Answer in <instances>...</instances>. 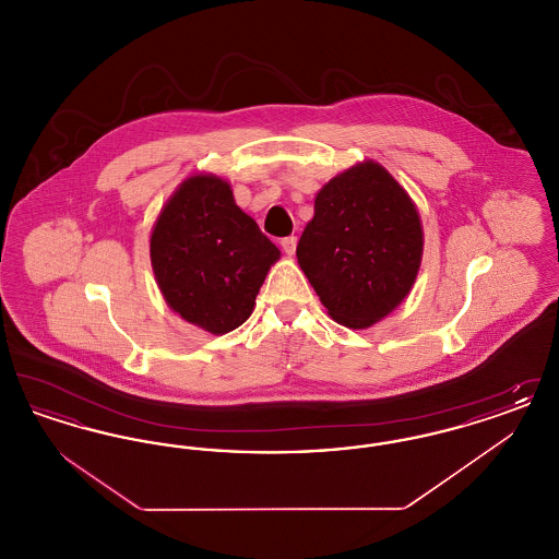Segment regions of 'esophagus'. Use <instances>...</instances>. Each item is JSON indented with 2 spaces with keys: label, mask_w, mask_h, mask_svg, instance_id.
Returning <instances> with one entry per match:
<instances>
[{
  "label": "esophagus",
  "mask_w": 559,
  "mask_h": 559,
  "mask_svg": "<svg viewBox=\"0 0 559 559\" xmlns=\"http://www.w3.org/2000/svg\"><path fill=\"white\" fill-rule=\"evenodd\" d=\"M281 247H283V251L287 255H293L295 247H297V237H285V239L281 240Z\"/></svg>",
  "instance_id": "34e87169"
}]
</instances>
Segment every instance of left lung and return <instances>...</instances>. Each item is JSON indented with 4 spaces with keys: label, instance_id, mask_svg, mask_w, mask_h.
Returning <instances> with one entry per match:
<instances>
[{
    "label": "left lung",
    "instance_id": "left-lung-1",
    "mask_svg": "<svg viewBox=\"0 0 559 559\" xmlns=\"http://www.w3.org/2000/svg\"><path fill=\"white\" fill-rule=\"evenodd\" d=\"M424 253L421 219L404 188L379 165L360 163L314 201L297 262L331 319L371 326L408 295Z\"/></svg>",
    "mask_w": 559,
    "mask_h": 559
}]
</instances>
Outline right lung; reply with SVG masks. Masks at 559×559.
<instances>
[{
  "mask_svg": "<svg viewBox=\"0 0 559 559\" xmlns=\"http://www.w3.org/2000/svg\"><path fill=\"white\" fill-rule=\"evenodd\" d=\"M278 258V247L240 212L228 182L215 176L182 182L151 237V262L165 301L215 335L251 317Z\"/></svg>",
  "mask_w": 559,
  "mask_h": 559,
  "instance_id": "add662e5",
  "label": "right lung"
}]
</instances>
